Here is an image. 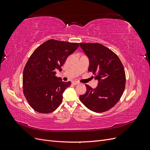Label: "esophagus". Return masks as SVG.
Segmentation results:
<instances>
[{"label": "esophagus", "instance_id": "esophagus-1", "mask_svg": "<svg viewBox=\"0 0 150 150\" xmlns=\"http://www.w3.org/2000/svg\"><path fill=\"white\" fill-rule=\"evenodd\" d=\"M72 84H74V85H77V84H79V83L78 82H77V81H72Z\"/></svg>", "mask_w": 150, "mask_h": 150}]
</instances>
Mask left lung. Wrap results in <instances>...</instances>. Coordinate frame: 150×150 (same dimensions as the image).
Wrapping results in <instances>:
<instances>
[{
  "mask_svg": "<svg viewBox=\"0 0 150 150\" xmlns=\"http://www.w3.org/2000/svg\"><path fill=\"white\" fill-rule=\"evenodd\" d=\"M89 59L88 71L94 74L98 84L95 89L86 84V92L80 101L96 112L108 111L120 101L124 92L126 75L120 58L111 50L99 43H79Z\"/></svg>",
  "mask_w": 150,
  "mask_h": 150,
  "instance_id": "left-lung-1",
  "label": "left lung"
}]
</instances>
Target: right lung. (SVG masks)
Listing matches in <instances>:
<instances>
[{"instance_id":"1","label":"right lung","mask_w":150,"mask_h":150,"mask_svg":"<svg viewBox=\"0 0 150 150\" xmlns=\"http://www.w3.org/2000/svg\"><path fill=\"white\" fill-rule=\"evenodd\" d=\"M78 43L47 40L32 54L23 71V93L30 107L40 113L52 112L62 102V94L71 84L56 76Z\"/></svg>"}]
</instances>
